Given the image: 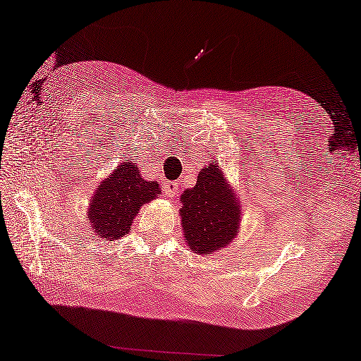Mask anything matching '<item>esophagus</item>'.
<instances>
[{
  "mask_svg": "<svg viewBox=\"0 0 361 361\" xmlns=\"http://www.w3.org/2000/svg\"><path fill=\"white\" fill-rule=\"evenodd\" d=\"M163 192L166 193L168 197H176L177 193H179V184H177L176 180H168L164 182L163 185Z\"/></svg>",
  "mask_w": 361,
  "mask_h": 361,
  "instance_id": "1",
  "label": "esophagus"
}]
</instances>
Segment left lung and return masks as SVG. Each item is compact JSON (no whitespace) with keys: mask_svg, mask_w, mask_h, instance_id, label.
<instances>
[{"mask_svg":"<svg viewBox=\"0 0 361 361\" xmlns=\"http://www.w3.org/2000/svg\"><path fill=\"white\" fill-rule=\"evenodd\" d=\"M180 203L184 240L193 253L212 255L237 237L242 203L218 161L200 171L197 184L185 188Z\"/></svg>","mask_w":361,"mask_h":361,"instance_id":"8db88e82","label":"left lung"}]
</instances>
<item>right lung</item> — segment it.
I'll return each instance as SVG.
<instances>
[{"mask_svg": "<svg viewBox=\"0 0 361 361\" xmlns=\"http://www.w3.org/2000/svg\"><path fill=\"white\" fill-rule=\"evenodd\" d=\"M161 195L157 180L142 177L137 163L124 159L97 185L87 208L90 231L104 240H118L130 232L135 216L145 203Z\"/></svg>", "mask_w": 361, "mask_h": 361, "instance_id": "right-lung-1", "label": "right lung"}]
</instances>
